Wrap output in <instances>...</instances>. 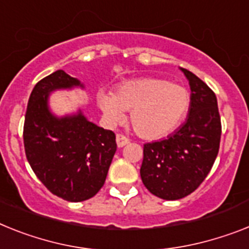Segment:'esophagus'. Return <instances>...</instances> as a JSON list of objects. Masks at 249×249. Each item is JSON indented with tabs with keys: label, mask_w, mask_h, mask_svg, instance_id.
Masks as SVG:
<instances>
[{
	"label": "esophagus",
	"mask_w": 249,
	"mask_h": 249,
	"mask_svg": "<svg viewBox=\"0 0 249 249\" xmlns=\"http://www.w3.org/2000/svg\"><path fill=\"white\" fill-rule=\"evenodd\" d=\"M128 143H129V138H126L125 135H123V134L116 135V144H118L119 148H123Z\"/></svg>",
	"instance_id": "1"
}]
</instances>
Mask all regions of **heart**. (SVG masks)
<instances>
[{
    "instance_id": "1",
    "label": "heart",
    "mask_w": 249,
    "mask_h": 249,
    "mask_svg": "<svg viewBox=\"0 0 249 249\" xmlns=\"http://www.w3.org/2000/svg\"><path fill=\"white\" fill-rule=\"evenodd\" d=\"M96 99L111 124L124 119V110H130L131 126L145 139H158L172 133L186 116L191 102L183 86L154 77L128 81L114 93L100 89Z\"/></svg>"
}]
</instances>
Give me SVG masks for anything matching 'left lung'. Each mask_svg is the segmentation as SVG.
<instances>
[{
	"mask_svg": "<svg viewBox=\"0 0 249 249\" xmlns=\"http://www.w3.org/2000/svg\"><path fill=\"white\" fill-rule=\"evenodd\" d=\"M191 89L187 119L166 139L144 144L141 177L163 200L190 195L205 179L218 156L221 124L216 96L190 71L181 68Z\"/></svg>",
	"mask_w": 249,
	"mask_h": 249,
	"instance_id": "8db88e82",
	"label": "left lung"
}]
</instances>
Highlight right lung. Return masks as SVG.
I'll return each instance as SVG.
<instances>
[{
    "instance_id": "1",
    "label": "right lung",
    "mask_w": 249,
    "mask_h": 249,
    "mask_svg": "<svg viewBox=\"0 0 249 249\" xmlns=\"http://www.w3.org/2000/svg\"><path fill=\"white\" fill-rule=\"evenodd\" d=\"M83 89L59 70L35 85L25 115L24 145L31 168L52 194L71 202L100 191L116 152L115 134L86 119L82 111L57 116L49 95L57 89Z\"/></svg>"
}]
</instances>
